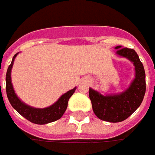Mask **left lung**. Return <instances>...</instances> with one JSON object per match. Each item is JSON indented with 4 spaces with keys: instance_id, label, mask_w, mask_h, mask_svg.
Masks as SVG:
<instances>
[{
    "instance_id": "8db88e82",
    "label": "left lung",
    "mask_w": 155,
    "mask_h": 155,
    "mask_svg": "<svg viewBox=\"0 0 155 155\" xmlns=\"http://www.w3.org/2000/svg\"><path fill=\"white\" fill-rule=\"evenodd\" d=\"M118 57L127 58L134 66V78L128 88L119 93L103 95L89 87V97L93 113L104 121L118 123L128 118L142 103L146 90L145 72L137 52L134 49L115 47Z\"/></svg>"
}]
</instances>
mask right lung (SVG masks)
I'll return each mask as SVG.
<instances>
[{
  "mask_svg": "<svg viewBox=\"0 0 155 155\" xmlns=\"http://www.w3.org/2000/svg\"><path fill=\"white\" fill-rule=\"evenodd\" d=\"M18 53L14 55L12 63L8 67L6 75H5V89H6V95H7L10 104H12V106L22 117L36 124H47L54 122L61 118L68 107L69 98L74 93L77 87H75L73 89L69 90L68 92L62 94L56 103L44 108L34 107L25 104L20 99L18 96L16 95V93H15V90L13 88L12 83V77H11L13 63Z\"/></svg>",
  "mask_w": 155,
  "mask_h": 155,
  "instance_id": "right-lung-1",
  "label": "right lung"
}]
</instances>
